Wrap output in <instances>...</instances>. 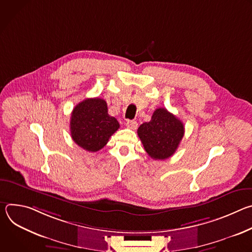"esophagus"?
<instances>
[{"label":"esophagus","instance_id":"esophagus-1","mask_svg":"<svg viewBox=\"0 0 252 252\" xmlns=\"http://www.w3.org/2000/svg\"><path fill=\"white\" fill-rule=\"evenodd\" d=\"M126 125L127 127H129L131 129H135L137 127V126H138V124L135 121H127Z\"/></svg>","mask_w":252,"mask_h":252}]
</instances>
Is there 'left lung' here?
I'll list each match as a JSON object with an SVG mask.
<instances>
[{"label":"left lung","instance_id":"8db88e82","mask_svg":"<svg viewBox=\"0 0 252 252\" xmlns=\"http://www.w3.org/2000/svg\"><path fill=\"white\" fill-rule=\"evenodd\" d=\"M138 137L148 155L154 159H166L178 148L185 134V126L166 109H157L151 122L137 129Z\"/></svg>","mask_w":252,"mask_h":252}]
</instances>
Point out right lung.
Listing matches in <instances>:
<instances>
[{
	"mask_svg": "<svg viewBox=\"0 0 252 252\" xmlns=\"http://www.w3.org/2000/svg\"><path fill=\"white\" fill-rule=\"evenodd\" d=\"M71 138L82 149L95 153L101 150L110 137L119 129L120 124L107 114V104L104 99L86 98L78 103L71 112Z\"/></svg>",
	"mask_w": 252,
	"mask_h": 252,
	"instance_id": "add662e5",
	"label": "right lung"
}]
</instances>
